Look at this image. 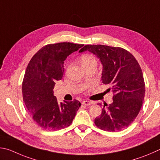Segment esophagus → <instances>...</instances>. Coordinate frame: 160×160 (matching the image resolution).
<instances>
[{
  "instance_id": "obj_1",
  "label": "esophagus",
  "mask_w": 160,
  "mask_h": 160,
  "mask_svg": "<svg viewBox=\"0 0 160 160\" xmlns=\"http://www.w3.org/2000/svg\"><path fill=\"white\" fill-rule=\"evenodd\" d=\"M82 103L85 106H90V105H92L93 102H92V101H82Z\"/></svg>"
}]
</instances>
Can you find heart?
Instances as JSON below:
<instances>
[{
    "mask_svg": "<svg viewBox=\"0 0 160 160\" xmlns=\"http://www.w3.org/2000/svg\"><path fill=\"white\" fill-rule=\"evenodd\" d=\"M81 62L84 67H86L92 63H97V59L93 54H85L80 57Z\"/></svg>",
    "mask_w": 160,
    "mask_h": 160,
    "instance_id": "obj_1",
    "label": "heart"
}]
</instances>
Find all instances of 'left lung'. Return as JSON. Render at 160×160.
Returning <instances> with one entry per match:
<instances>
[{
	"mask_svg": "<svg viewBox=\"0 0 160 160\" xmlns=\"http://www.w3.org/2000/svg\"><path fill=\"white\" fill-rule=\"evenodd\" d=\"M88 50L103 64L102 82L113 92L112 103H104L102 112L96 118L98 128L118 132L128 127L137 117L143 105L146 86L143 72L133 55L120 47L86 45L80 52Z\"/></svg>",
	"mask_w": 160,
	"mask_h": 160,
	"instance_id": "left-lung-1",
	"label": "left lung"
}]
</instances>
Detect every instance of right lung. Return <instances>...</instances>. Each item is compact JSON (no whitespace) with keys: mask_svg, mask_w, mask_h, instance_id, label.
I'll use <instances>...</instances> for the list:
<instances>
[{"mask_svg":"<svg viewBox=\"0 0 160 160\" xmlns=\"http://www.w3.org/2000/svg\"><path fill=\"white\" fill-rule=\"evenodd\" d=\"M84 45L71 42L48 44L31 58L22 82L23 100L33 121L40 128L57 131L70 126L79 101L58 103L53 89L63 75V61Z\"/></svg>","mask_w":160,"mask_h":160,"instance_id":"1","label":"right lung"}]
</instances>
